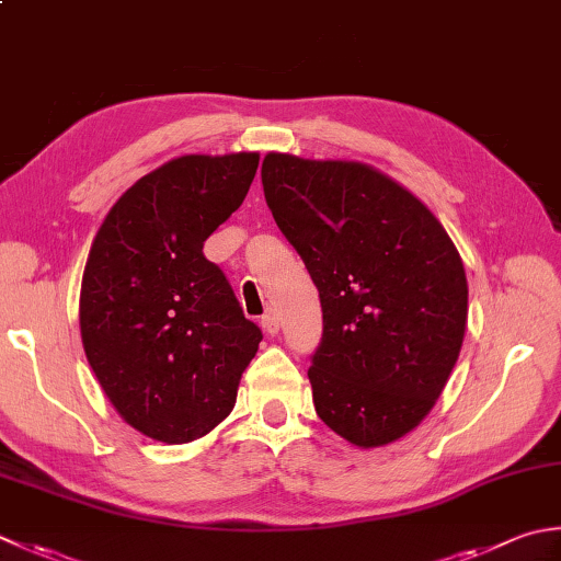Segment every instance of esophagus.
I'll return each instance as SVG.
<instances>
[{"mask_svg": "<svg viewBox=\"0 0 561 561\" xmlns=\"http://www.w3.org/2000/svg\"><path fill=\"white\" fill-rule=\"evenodd\" d=\"M262 328H265V333H270V335H277V333H279V328H282L279 316L270 309L265 316H262Z\"/></svg>", "mask_w": 561, "mask_h": 561, "instance_id": "34e87169", "label": "esophagus"}]
</instances>
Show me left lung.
Instances as JSON below:
<instances>
[{"mask_svg":"<svg viewBox=\"0 0 561 561\" xmlns=\"http://www.w3.org/2000/svg\"><path fill=\"white\" fill-rule=\"evenodd\" d=\"M262 186L321 296L318 419L362 449L397 443L433 411L462 350L469 289L453 238L365 162L267 152Z\"/></svg>","mask_w":561,"mask_h":561,"instance_id":"obj_1","label":"left lung"}]
</instances>
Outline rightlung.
<instances>
[{"instance_id":"right-lung-1","label":"right lung","mask_w":561,"mask_h":561,"mask_svg":"<svg viewBox=\"0 0 561 561\" xmlns=\"http://www.w3.org/2000/svg\"><path fill=\"white\" fill-rule=\"evenodd\" d=\"M257 152L182 156L118 196L80 291V333L121 419L158 443L204 437L233 411L262 340L204 240L243 204Z\"/></svg>"}]
</instances>
